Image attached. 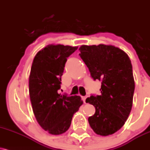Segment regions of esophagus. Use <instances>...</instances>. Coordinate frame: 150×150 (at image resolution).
<instances>
[{
	"label": "esophagus",
	"mask_w": 150,
	"mask_h": 150,
	"mask_svg": "<svg viewBox=\"0 0 150 150\" xmlns=\"http://www.w3.org/2000/svg\"><path fill=\"white\" fill-rule=\"evenodd\" d=\"M86 98H87V96H82V99L83 101H84V103H86Z\"/></svg>",
	"instance_id": "esophagus-1"
}]
</instances>
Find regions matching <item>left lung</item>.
Instances as JSON below:
<instances>
[{"mask_svg":"<svg viewBox=\"0 0 150 150\" xmlns=\"http://www.w3.org/2000/svg\"><path fill=\"white\" fill-rule=\"evenodd\" d=\"M79 50L93 80L102 81L100 95L86 99L96 109L88 119L89 125L96 134L112 135L124 125L132 108L135 82L131 60L113 45H83Z\"/></svg>","mask_w":150,"mask_h":150,"instance_id":"obj_1","label":"left lung"}]
</instances>
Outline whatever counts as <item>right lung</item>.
Here are the masks:
<instances>
[{"label":"right lung","instance_id":"add662e5","mask_svg":"<svg viewBox=\"0 0 150 150\" xmlns=\"http://www.w3.org/2000/svg\"><path fill=\"white\" fill-rule=\"evenodd\" d=\"M77 47L48 45L36 54L29 76V96L38 123L52 135L66 132L83 104L79 96L58 93L67 58Z\"/></svg>","mask_w":150,"mask_h":150}]
</instances>
